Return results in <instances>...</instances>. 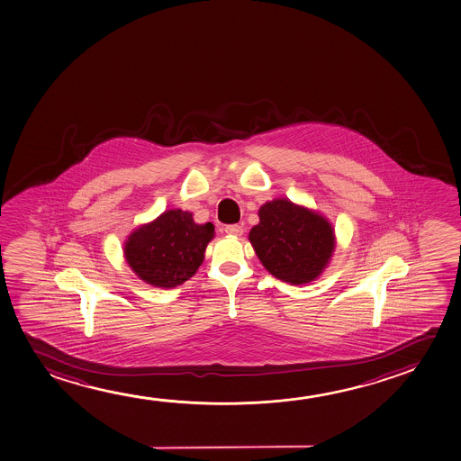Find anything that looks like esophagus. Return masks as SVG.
I'll list each match as a JSON object with an SVG mask.
<instances>
[{
	"label": "esophagus",
	"instance_id": "esophagus-1",
	"mask_svg": "<svg viewBox=\"0 0 461 461\" xmlns=\"http://www.w3.org/2000/svg\"><path fill=\"white\" fill-rule=\"evenodd\" d=\"M225 233L230 234V236H240V234L244 233V228L240 227V225H227L225 227Z\"/></svg>",
	"mask_w": 461,
	"mask_h": 461
}]
</instances>
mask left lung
Wrapping results in <instances>:
<instances>
[{
    "instance_id": "1",
    "label": "left lung",
    "mask_w": 461,
    "mask_h": 461,
    "mask_svg": "<svg viewBox=\"0 0 461 461\" xmlns=\"http://www.w3.org/2000/svg\"><path fill=\"white\" fill-rule=\"evenodd\" d=\"M258 217L249 240L274 277L303 285L323 273L336 246L333 227L323 215L277 198L263 204Z\"/></svg>"
}]
</instances>
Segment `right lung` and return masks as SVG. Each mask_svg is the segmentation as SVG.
<instances>
[{
  "mask_svg": "<svg viewBox=\"0 0 461 461\" xmlns=\"http://www.w3.org/2000/svg\"><path fill=\"white\" fill-rule=\"evenodd\" d=\"M213 225L194 223L192 213L169 209L140 225L125 240V260L142 281L160 288L177 287L194 276L204 260Z\"/></svg>",
  "mask_w": 461,
  "mask_h": 461,
  "instance_id": "add662e5",
  "label": "right lung"
}]
</instances>
